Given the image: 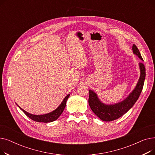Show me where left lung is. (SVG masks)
I'll return each mask as SVG.
<instances>
[{
	"instance_id": "8db88e82",
	"label": "left lung",
	"mask_w": 155,
	"mask_h": 155,
	"mask_svg": "<svg viewBox=\"0 0 155 155\" xmlns=\"http://www.w3.org/2000/svg\"><path fill=\"white\" fill-rule=\"evenodd\" d=\"M133 51L141 60H143L139 50L135 45L133 46ZM140 68L141 75L136 88L125 100L119 103L105 105L99 101L95 92L89 90L88 104L97 117L104 121H112L123 116L133 106L142 92L146 77V69L143 63H140Z\"/></svg>"
}]
</instances>
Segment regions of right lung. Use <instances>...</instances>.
Here are the masks:
<instances>
[{
  "label": "right lung",
  "instance_id": "obj_1",
  "mask_svg": "<svg viewBox=\"0 0 155 155\" xmlns=\"http://www.w3.org/2000/svg\"><path fill=\"white\" fill-rule=\"evenodd\" d=\"M69 96H70V94H68L66 96V97H65V98L63 99L61 104L59 105V107L56 109H55L54 110H53V112H51L50 113H48V114H44V115L31 114H29V113L27 112L26 111L23 110L22 109H21L19 106H18V107L21 109V110L24 114H25L28 117H29L32 120H33L36 122H40V123H50V122H53V121L56 120L60 116L65 106H66V103H67V101L68 99Z\"/></svg>",
  "mask_w": 155,
  "mask_h": 155
}]
</instances>
